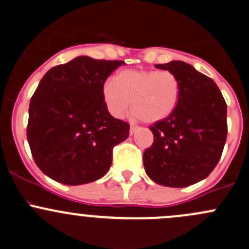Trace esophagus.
Returning a JSON list of instances; mask_svg holds the SVG:
<instances>
[{
	"label": "esophagus",
	"mask_w": 249,
	"mask_h": 249,
	"mask_svg": "<svg viewBox=\"0 0 249 249\" xmlns=\"http://www.w3.org/2000/svg\"><path fill=\"white\" fill-rule=\"evenodd\" d=\"M137 125H130V128H129V133H130V134H133V133H134L135 132V130H137Z\"/></svg>",
	"instance_id": "34e87169"
}]
</instances>
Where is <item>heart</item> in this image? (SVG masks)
<instances>
[{
    "label": "heart",
    "mask_w": 249,
    "mask_h": 249,
    "mask_svg": "<svg viewBox=\"0 0 249 249\" xmlns=\"http://www.w3.org/2000/svg\"><path fill=\"white\" fill-rule=\"evenodd\" d=\"M180 92V81L171 71L128 69L104 84L103 98L112 116H124L132 103L135 116L156 124L173 114Z\"/></svg>",
    "instance_id": "heart-1"
}]
</instances>
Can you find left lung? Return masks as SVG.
I'll list each match as a JSON object with an SVG mask.
<instances>
[{
    "instance_id": "left-lung-1",
    "label": "left lung",
    "mask_w": 249,
    "mask_h": 249,
    "mask_svg": "<svg viewBox=\"0 0 249 249\" xmlns=\"http://www.w3.org/2000/svg\"><path fill=\"white\" fill-rule=\"evenodd\" d=\"M156 67L180 81L173 114L150 125L153 143L143 152L148 178L166 187L191 186L206 178L218 163L227 140V103L216 83L182 61Z\"/></svg>"
}]
</instances>
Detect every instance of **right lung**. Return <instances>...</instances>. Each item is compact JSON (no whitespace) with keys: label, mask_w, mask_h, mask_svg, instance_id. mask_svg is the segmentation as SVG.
Segmentation results:
<instances>
[{"label":"right lung","mask_w":249,"mask_h":249,"mask_svg":"<svg viewBox=\"0 0 249 249\" xmlns=\"http://www.w3.org/2000/svg\"><path fill=\"white\" fill-rule=\"evenodd\" d=\"M124 61L79 56L47 71L30 102L27 142L38 168L68 186L103 178L112 148L129 124L110 115L103 98L107 76Z\"/></svg>","instance_id":"add662e5"}]
</instances>
